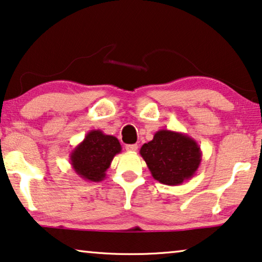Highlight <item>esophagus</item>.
<instances>
[{"label":"esophagus","instance_id":"obj_1","mask_svg":"<svg viewBox=\"0 0 262 262\" xmlns=\"http://www.w3.org/2000/svg\"><path fill=\"white\" fill-rule=\"evenodd\" d=\"M125 149L130 152H135L138 150V145L137 144H127L126 146H125Z\"/></svg>","mask_w":262,"mask_h":262}]
</instances>
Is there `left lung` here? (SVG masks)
Instances as JSON below:
<instances>
[{"label": "left lung", "mask_w": 262, "mask_h": 262, "mask_svg": "<svg viewBox=\"0 0 262 262\" xmlns=\"http://www.w3.org/2000/svg\"><path fill=\"white\" fill-rule=\"evenodd\" d=\"M139 154L152 178L168 186L181 185L193 178L203 156L194 138L170 130L157 131L152 141L142 145Z\"/></svg>", "instance_id": "1"}]
</instances>
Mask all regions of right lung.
<instances>
[{"label":"right lung","instance_id":"add662e5","mask_svg":"<svg viewBox=\"0 0 262 262\" xmlns=\"http://www.w3.org/2000/svg\"><path fill=\"white\" fill-rule=\"evenodd\" d=\"M120 151L118 138L105 135L101 130H92L71 151L70 164L83 180L100 182L105 180L111 162Z\"/></svg>","mask_w":262,"mask_h":262}]
</instances>
